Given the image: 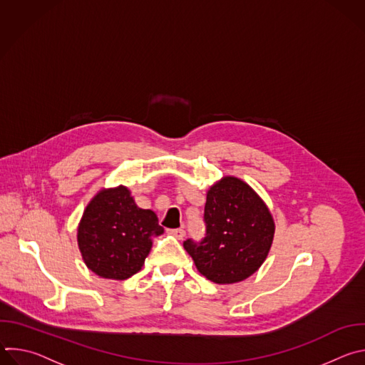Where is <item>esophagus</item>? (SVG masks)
Returning a JSON list of instances; mask_svg holds the SVG:
<instances>
[{
    "label": "esophagus",
    "instance_id": "1",
    "mask_svg": "<svg viewBox=\"0 0 365 365\" xmlns=\"http://www.w3.org/2000/svg\"><path fill=\"white\" fill-rule=\"evenodd\" d=\"M168 232H169L170 235L176 237L178 240H183V237L186 235V232H185V230H183V228H176V230H168Z\"/></svg>",
    "mask_w": 365,
    "mask_h": 365
}]
</instances>
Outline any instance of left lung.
<instances>
[{
    "instance_id": "obj_1",
    "label": "left lung",
    "mask_w": 365,
    "mask_h": 365,
    "mask_svg": "<svg viewBox=\"0 0 365 365\" xmlns=\"http://www.w3.org/2000/svg\"><path fill=\"white\" fill-rule=\"evenodd\" d=\"M205 237L183 242L197 272L218 284L242 282L264 263L274 237L267 205L251 186L227 176L206 193Z\"/></svg>"
}]
</instances>
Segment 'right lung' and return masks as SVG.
Returning <instances> with one entry per match:
<instances>
[{
    "instance_id": "obj_1",
    "label": "right lung",
    "mask_w": 365,
    "mask_h": 365,
    "mask_svg": "<svg viewBox=\"0 0 365 365\" xmlns=\"http://www.w3.org/2000/svg\"><path fill=\"white\" fill-rule=\"evenodd\" d=\"M158 215L141 210L125 186L99 190L85 207L78 245L86 267L103 279L125 280L141 270L151 238L163 234Z\"/></svg>"
}]
</instances>
